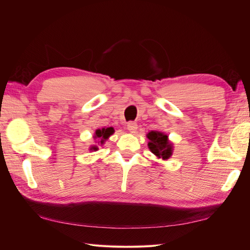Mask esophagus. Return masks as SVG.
Masks as SVG:
<instances>
[{
  "label": "esophagus",
  "instance_id": "34e87169",
  "mask_svg": "<svg viewBox=\"0 0 250 250\" xmlns=\"http://www.w3.org/2000/svg\"><path fill=\"white\" fill-rule=\"evenodd\" d=\"M127 129L133 133V132L137 131V129H138V124L135 122H129L127 124Z\"/></svg>",
  "mask_w": 250,
  "mask_h": 250
}]
</instances>
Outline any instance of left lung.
Segmentation results:
<instances>
[{
  "mask_svg": "<svg viewBox=\"0 0 250 250\" xmlns=\"http://www.w3.org/2000/svg\"><path fill=\"white\" fill-rule=\"evenodd\" d=\"M148 147L151 152L162 160H168L173 152V145L168 140V135L161 131H150Z\"/></svg>",
  "mask_w": 250,
  "mask_h": 250,
  "instance_id": "left-lung-1",
  "label": "left lung"
}]
</instances>
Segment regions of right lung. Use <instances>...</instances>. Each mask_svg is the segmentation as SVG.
Listing matches in <instances>:
<instances>
[{"label": "right lung", "instance_id": "right-lung-1", "mask_svg": "<svg viewBox=\"0 0 250 250\" xmlns=\"http://www.w3.org/2000/svg\"><path fill=\"white\" fill-rule=\"evenodd\" d=\"M113 132H115V130H113L112 127L102 128V129H97L96 132H95V137L94 138L95 139H99L100 140L99 143H101V145H102V144H104V142L106 141ZM97 149H98L97 146H92V147L89 148V150H94V151H96Z\"/></svg>", "mask_w": 250, "mask_h": 250}]
</instances>
